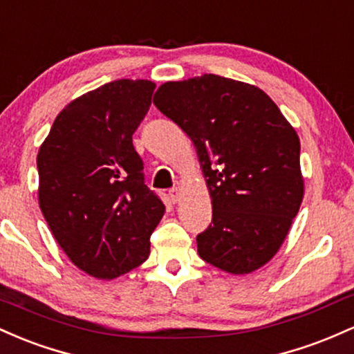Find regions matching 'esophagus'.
Segmentation results:
<instances>
[{
	"mask_svg": "<svg viewBox=\"0 0 354 354\" xmlns=\"http://www.w3.org/2000/svg\"><path fill=\"white\" fill-rule=\"evenodd\" d=\"M169 198H170V202H172V204H176V202H178V198H180V190H178L177 187L170 189L169 190Z\"/></svg>",
	"mask_w": 354,
	"mask_h": 354,
	"instance_id": "esophagus-1",
	"label": "esophagus"
}]
</instances>
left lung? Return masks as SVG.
I'll return each mask as SVG.
<instances>
[{
	"label": "left lung",
	"instance_id": "left-lung-1",
	"mask_svg": "<svg viewBox=\"0 0 354 354\" xmlns=\"http://www.w3.org/2000/svg\"><path fill=\"white\" fill-rule=\"evenodd\" d=\"M153 105L189 135L207 182L212 222L198 256L230 274L263 268L303 202L296 130L263 90L219 75L167 82Z\"/></svg>",
	"mask_w": 354,
	"mask_h": 354
}]
</instances>
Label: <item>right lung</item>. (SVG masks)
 Here are the masks:
<instances>
[{
    "label": "right lung",
    "mask_w": 354,
    "mask_h": 354,
    "mask_svg": "<svg viewBox=\"0 0 354 354\" xmlns=\"http://www.w3.org/2000/svg\"><path fill=\"white\" fill-rule=\"evenodd\" d=\"M153 90L149 80L105 83L70 102L39 147V209L71 263L97 279L144 263L165 212L132 144Z\"/></svg>",
    "instance_id": "1"
}]
</instances>
